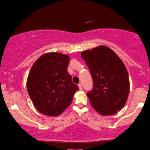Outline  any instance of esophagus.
I'll return each mask as SVG.
<instances>
[{
	"mask_svg": "<svg viewBox=\"0 0 150 150\" xmlns=\"http://www.w3.org/2000/svg\"><path fill=\"white\" fill-rule=\"evenodd\" d=\"M78 86H79V89H80V90H82V89H83V87H82V85H81V84L79 83V85H78Z\"/></svg>",
	"mask_w": 150,
	"mask_h": 150,
	"instance_id": "obj_1",
	"label": "esophagus"
}]
</instances>
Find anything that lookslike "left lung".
Returning a JSON list of instances; mask_svg holds the SVG:
<instances>
[{
	"label": "left lung",
	"instance_id": "1",
	"mask_svg": "<svg viewBox=\"0 0 150 150\" xmlns=\"http://www.w3.org/2000/svg\"><path fill=\"white\" fill-rule=\"evenodd\" d=\"M89 68L93 87L87 92L90 104L102 115H112L124 107L130 91L128 74L114 51L100 46L81 53Z\"/></svg>",
	"mask_w": 150,
	"mask_h": 150
}]
</instances>
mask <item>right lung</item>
Wrapping results in <instances>:
<instances>
[{
  "label": "right lung",
  "mask_w": 150,
  "mask_h": 150,
  "mask_svg": "<svg viewBox=\"0 0 150 150\" xmlns=\"http://www.w3.org/2000/svg\"><path fill=\"white\" fill-rule=\"evenodd\" d=\"M69 57L58 52L41 56L30 69L26 87L36 109L48 116H57L70 105L79 87L67 72Z\"/></svg>",
  "instance_id": "add662e5"
}]
</instances>
